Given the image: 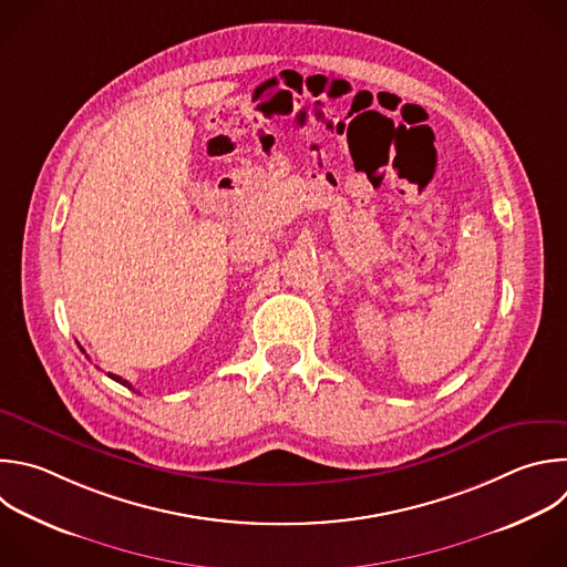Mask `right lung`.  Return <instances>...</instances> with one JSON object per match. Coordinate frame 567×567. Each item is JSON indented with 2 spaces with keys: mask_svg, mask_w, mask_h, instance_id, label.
<instances>
[{
  "mask_svg": "<svg viewBox=\"0 0 567 567\" xmlns=\"http://www.w3.org/2000/svg\"><path fill=\"white\" fill-rule=\"evenodd\" d=\"M109 375H111V379H113V381H117V383H120V385H124V388H128V390H133V388H131V383H128V381H124V379H120V375H113V373H109Z\"/></svg>",
  "mask_w": 567,
  "mask_h": 567,
  "instance_id": "add662e5",
  "label": "right lung"
}]
</instances>
